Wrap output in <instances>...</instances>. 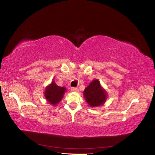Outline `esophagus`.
Masks as SVG:
<instances>
[{"label":"esophagus","mask_w":155,"mask_h":155,"mask_svg":"<svg viewBox=\"0 0 155 155\" xmlns=\"http://www.w3.org/2000/svg\"><path fill=\"white\" fill-rule=\"evenodd\" d=\"M71 91H74V92H77L78 89L77 87H72Z\"/></svg>","instance_id":"34e87169"}]
</instances>
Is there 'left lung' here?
<instances>
[{
  "instance_id": "8db88e82",
  "label": "left lung",
  "mask_w": 155,
  "mask_h": 155,
  "mask_svg": "<svg viewBox=\"0 0 155 155\" xmlns=\"http://www.w3.org/2000/svg\"><path fill=\"white\" fill-rule=\"evenodd\" d=\"M84 96L86 101L91 107H97L104 104L107 94L102 89L99 81L94 80L84 91Z\"/></svg>"
}]
</instances>
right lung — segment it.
<instances>
[{
  "label": "right lung",
  "mask_w": 155,
  "mask_h": 155,
  "mask_svg": "<svg viewBox=\"0 0 155 155\" xmlns=\"http://www.w3.org/2000/svg\"><path fill=\"white\" fill-rule=\"evenodd\" d=\"M66 91L64 87L58 86L52 81L50 85L46 87L45 91V97L50 102V104L56 105L61 101L62 97Z\"/></svg>",
  "instance_id": "right-lung-1"
}]
</instances>
